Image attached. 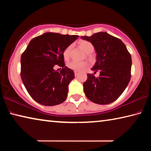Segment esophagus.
I'll use <instances>...</instances> for the list:
<instances>
[{
    "label": "esophagus",
    "instance_id": "1",
    "mask_svg": "<svg viewBox=\"0 0 151 151\" xmlns=\"http://www.w3.org/2000/svg\"><path fill=\"white\" fill-rule=\"evenodd\" d=\"M74 73H75V76H78V71H75V72H74Z\"/></svg>",
    "mask_w": 151,
    "mask_h": 151
}]
</instances>
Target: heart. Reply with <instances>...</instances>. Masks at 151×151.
Segmentation results:
<instances>
[{"instance_id": "b5f03b06", "label": "heart", "mask_w": 151, "mask_h": 151, "mask_svg": "<svg viewBox=\"0 0 151 151\" xmlns=\"http://www.w3.org/2000/svg\"><path fill=\"white\" fill-rule=\"evenodd\" d=\"M79 46L85 51L86 53H91L94 50V46L91 42L86 40H81L79 42ZM72 45H69L63 51V57L65 59L67 60L70 57ZM88 66V63L86 61H76L72 60L67 63V67L75 71H82L85 70Z\"/></svg>"}]
</instances>
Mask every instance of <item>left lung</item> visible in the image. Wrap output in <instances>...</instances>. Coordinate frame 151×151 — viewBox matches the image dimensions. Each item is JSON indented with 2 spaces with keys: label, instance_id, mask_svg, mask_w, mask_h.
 <instances>
[{
  "label": "left lung",
  "instance_id": "obj_1",
  "mask_svg": "<svg viewBox=\"0 0 151 151\" xmlns=\"http://www.w3.org/2000/svg\"><path fill=\"white\" fill-rule=\"evenodd\" d=\"M81 39L94 46L96 61L92 70L100 73L99 77L88 74L87 80L83 83L84 92L94 103H111L121 95L131 80V54L121 40L106 32L84 36Z\"/></svg>",
  "mask_w": 151,
  "mask_h": 151
}]
</instances>
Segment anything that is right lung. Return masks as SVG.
I'll use <instances>...</instances> for the list:
<instances>
[{"label":"right lung","instance_id":"obj_1","mask_svg":"<svg viewBox=\"0 0 151 151\" xmlns=\"http://www.w3.org/2000/svg\"><path fill=\"white\" fill-rule=\"evenodd\" d=\"M78 35L46 32L30 40L20 58V76L30 96L42 105L63 103L68 85L75 78L73 70L65 66L63 51ZM55 65L62 67L60 72Z\"/></svg>","mask_w":151,"mask_h":151}]
</instances>
